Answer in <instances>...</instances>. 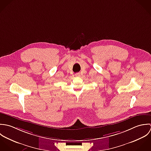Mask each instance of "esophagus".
Masks as SVG:
<instances>
[{"label": "esophagus", "instance_id": "34e87169", "mask_svg": "<svg viewBox=\"0 0 151 151\" xmlns=\"http://www.w3.org/2000/svg\"><path fill=\"white\" fill-rule=\"evenodd\" d=\"M75 76H78V77H79V76H81V73L79 72L76 73H75Z\"/></svg>", "mask_w": 151, "mask_h": 151}]
</instances>
